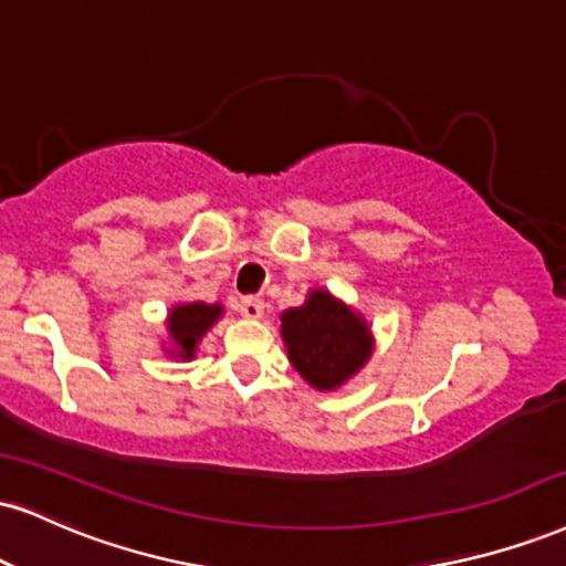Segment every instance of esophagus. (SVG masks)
<instances>
[{"instance_id":"obj_1","label":"esophagus","mask_w":566,"mask_h":566,"mask_svg":"<svg viewBox=\"0 0 566 566\" xmlns=\"http://www.w3.org/2000/svg\"><path fill=\"white\" fill-rule=\"evenodd\" d=\"M240 313L244 318H261L263 316V301L255 295H248L240 301Z\"/></svg>"}]
</instances>
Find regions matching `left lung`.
Here are the masks:
<instances>
[{
    "label": "left lung",
    "instance_id": "left-lung-1",
    "mask_svg": "<svg viewBox=\"0 0 566 566\" xmlns=\"http://www.w3.org/2000/svg\"><path fill=\"white\" fill-rule=\"evenodd\" d=\"M282 337L297 371L318 390H335L371 356L369 326L329 292L316 290L282 316Z\"/></svg>",
    "mask_w": 566,
    "mask_h": 566
}]
</instances>
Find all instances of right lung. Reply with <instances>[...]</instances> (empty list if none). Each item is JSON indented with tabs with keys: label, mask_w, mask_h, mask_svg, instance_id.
<instances>
[{
	"label": "right lung",
	"mask_w": 566,
	"mask_h": 566,
	"mask_svg": "<svg viewBox=\"0 0 566 566\" xmlns=\"http://www.w3.org/2000/svg\"><path fill=\"white\" fill-rule=\"evenodd\" d=\"M218 316H221V305H206V303L179 305V308L171 311L168 329H171L176 350H179L181 358L195 356L197 339L206 335L210 326L218 322Z\"/></svg>",
	"instance_id": "right-lung-1"
}]
</instances>
